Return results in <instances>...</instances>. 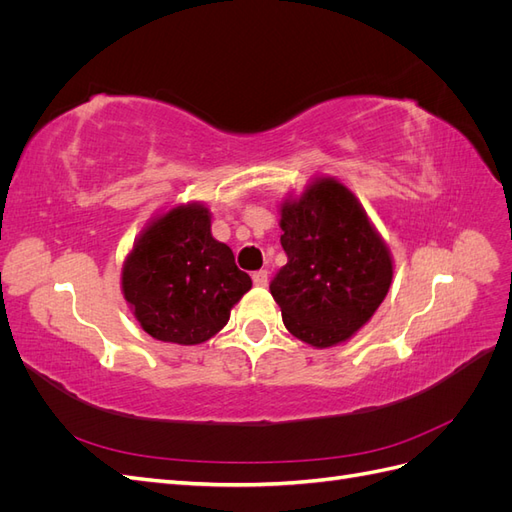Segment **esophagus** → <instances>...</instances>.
<instances>
[{
  "label": "esophagus",
  "instance_id": "34e87169",
  "mask_svg": "<svg viewBox=\"0 0 512 512\" xmlns=\"http://www.w3.org/2000/svg\"><path fill=\"white\" fill-rule=\"evenodd\" d=\"M252 282H254V286H258V288H265L267 282H269L267 271H256V273L252 275Z\"/></svg>",
  "mask_w": 512,
  "mask_h": 512
}]
</instances>
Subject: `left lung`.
I'll list each match as a JSON object with an SVG mask.
<instances>
[{"instance_id": "1", "label": "left lung", "mask_w": 512, "mask_h": 512, "mask_svg": "<svg viewBox=\"0 0 512 512\" xmlns=\"http://www.w3.org/2000/svg\"><path fill=\"white\" fill-rule=\"evenodd\" d=\"M280 215L288 262L269 288L286 329L314 348L348 342L391 288L389 247L359 198L333 177L288 196Z\"/></svg>"}]
</instances>
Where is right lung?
<instances>
[{
  "instance_id": "add662e5",
  "label": "right lung",
  "mask_w": 512,
  "mask_h": 512,
  "mask_svg": "<svg viewBox=\"0 0 512 512\" xmlns=\"http://www.w3.org/2000/svg\"><path fill=\"white\" fill-rule=\"evenodd\" d=\"M252 288L226 243L211 235L203 203L177 205L153 218L123 260L121 290L145 333L196 346L220 333L230 309Z\"/></svg>"
}]
</instances>
